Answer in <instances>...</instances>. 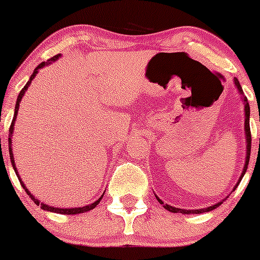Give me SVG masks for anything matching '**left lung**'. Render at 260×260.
<instances>
[{
    "label": "left lung",
    "instance_id": "obj_1",
    "mask_svg": "<svg viewBox=\"0 0 260 260\" xmlns=\"http://www.w3.org/2000/svg\"><path fill=\"white\" fill-rule=\"evenodd\" d=\"M234 84L235 86H237V90L238 93L242 95V99L244 102V114H245V117H244V131H245V142H246V156H245V164H244V169H243V172L242 175H240L239 180H238V182L235 183L234 188H233V191L235 190V188L238 187V185L240 183V181H242L243 176L245 175L246 172V169H248V165H249V158H250V147H251V135H250V125H249V118H250V108H249V103H248V99H246V96L244 95L243 93V89H242V85H240L239 80L237 79V78H234ZM156 199L158 200L159 204H162V206H164L166 210L171 211V212H179V214H203V212H208V211H211L214 210V209H216L217 206H220L222 204V201H225V199L222 201H219L217 204H214L212 206H209V208H205V209H196V210H185V209H179V208H175V206H171V205H167V204H164V201L161 200V199L158 198L157 195ZM228 198V196H226Z\"/></svg>",
    "mask_w": 260,
    "mask_h": 260
}]
</instances>
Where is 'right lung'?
<instances>
[{
    "instance_id": "right-lung-1",
    "label": "right lung",
    "mask_w": 260,
    "mask_h": 260,
    "mask_svg": "<svg viewBox=\"0 0 260 260\" xmlns=\"http://www.w3.org/2000/svg\"><path fill=\"white\" fill-rule=\"evenodd\" d=\"M60 56H61V55H60V54H57V55H55L54 57H51V59H49L48 61H44V62H41V64H39L38 67L35 68V70H34V73H32V74H31V77H30V80H28L27 83H26V85L23 86L22 89H21L20 94H18V96H17L16 106H15V114H14V119H12V123H11V125H10V135H9V151H10V158H11V164H12V167H14L15 172H16V175H17V177H18V181H20L21 186H22V187H23V190L26 191V193H27V195L30 196V198H31V200H32L34 203L36 204V205H38V206H40V208L43 209V210H46V211L57 212V214H65V215H75V214H81V212H86V211H89V210H91V209H94V208H95V206L98 205L99 203H101V200H102V198H103V195H104V193H103V195L101 196V198L98 199V200H96V201H94L93 204H89V205H86V206H83V208H72V209H68V208H65V209H62V208H54V206H50V205H48V204H44V203H41L40 200H38V199H36L35 196H34L32 193H31L30 191H28V188L26 187V186H25V183H23V182H22V180H21L20 175H18V172H17L16 165H15L14 153H12V140H11V137H12V135H14V125H15V120H16V117H17V112H18V107H20V103H21V101H22V96L25 95V91L27 90V88H28V86H30L31 81H32V80H34V78L36 77V74H38V73H39V70H40L41 68L46 67V65L51 64L52 61H55V60H57V59H59Z\"/></svg>"
}]
</instances>
